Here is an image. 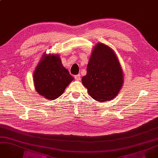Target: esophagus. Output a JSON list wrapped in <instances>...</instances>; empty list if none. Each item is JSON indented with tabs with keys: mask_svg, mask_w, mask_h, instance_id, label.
Instances as JSON below:
<instances>
[{
	"mask_svg": "<svg viewBox=\"0 0 158 158\" xmlns=\"http://www.w3.org/2000/svg\"><path fill=\"white\" fill-rule=\"evenodd\" d=\"M75 78L76 80H77V81L81 80V75H80V74L75 75Z\"/></svg>",
	"mask_w": 158,
	"mask_h": 158,
	"instance_id": "obj_1",
	"label": "esophagus"
}]
</instances>
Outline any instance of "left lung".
I'll return each mask as SVG.
<instances>
[{
	"label": "left lung",
	"mask_w": 158,
	"mask_h": 158,
	"mask_svg": "<svg viewBox=\"0 0 158 158\" xmlns=\"http://www.w3.org/2000/svg\"><path fill=\"white\" fill-rule=\"evenodd\" d=\"M82 83L89 95L98 102H106L117 96L124 83V76L113 49L105 44H95Z\"/></svg>",
	"instance_id": "left-lung-1"
}]
</instances>
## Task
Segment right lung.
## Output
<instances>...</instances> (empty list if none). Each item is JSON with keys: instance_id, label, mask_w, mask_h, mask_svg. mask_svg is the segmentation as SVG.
<instances>
[{"instance_id": "1", "label": "right lung", "mask_w": 158, "mask_h": 158, "mask_svg": "<svg viewBox=\"0 0 158 158\" xmlns=\"http://www.w3.org/2000/svg\"><path fill=\"white\" fill-rule=\"evenodd\" d=\"M33 78L35 91L49 100L60 97L74 79L63 65L58 54L46 53L35 67Z\"/></svg>"}]
</instances>
